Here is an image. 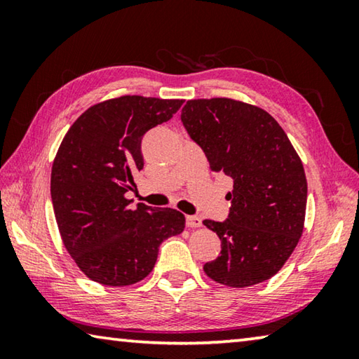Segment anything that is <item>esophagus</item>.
I'll list each match as a JSON object with an SVG mask.
<instances>
[{
	"instance_id": "esophagus-1",
	"label": "esophagus",
	"mask_w": 359,
	"mask_h": 359,
	"mask_svg": "<svg viewBox=\"0 0 359 359\" xmlns=\"http://www.w3.org/2000/svg\"><path fill=\"white\" fill-rule=\"evenodd\" d=\"M187 226L188 228H199V226H203V220L196 215H188L187 217Z\"/></svg>"
}]
</instances>
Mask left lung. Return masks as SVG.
<instances>
[{"label":"left lung","mask_w":359,"mask_h":359,"mask_svg":"<svg viewBox=\"0 0 359 359\" xmlns=\"http://www.w3.org/2000/svg\"><path fill=\"white\" fill-rule=\"evenodd\" d=\"M182 121L210 171L234 182L226 222H203L222 241L220 255L204 272L233 288L269 280L304 231L307 179L299 155L271 114L238 100H190Z\"/></svg>","instance_id":"left-lung-1"}]
</instances>
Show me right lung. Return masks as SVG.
Returning <instances> with one entry per match:
<instances>
[{
	"mask_svg": "<svg viewBox=\"0 0 359 359\" xmlns=\"http://www.w3.org/2000/svg\"><path fill=\"white\" fill-rule=\"evenodd\" d=\"M184 100L125 95L88 107L66 133L52 165L50 194L63 245L90 280L128 287L147 277L158 247L185 215L125 193L144 168L142 136L172 118Z\"/></svg>",
	"mask_w": 359,
	"mask_h": 359,
	"instance_id": "add662e5",
	"label": "right lung"
}]
</instances>
